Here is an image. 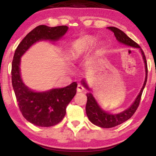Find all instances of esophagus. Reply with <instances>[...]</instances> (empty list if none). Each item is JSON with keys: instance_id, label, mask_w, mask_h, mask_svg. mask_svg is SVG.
I'll return each instance as SVG.
<instances>
[{"instance_id": "1", "label": "esophagus", "mask_w": 156, "mask_h": 156, "mask_svg": "<svg viewBox=\"0 0 156 156\" xmlns=\"http://www.w3.org/2000/svg\"><path fill=\"white\" fill-rule=\"evenodd\" d=\"M83 89H84L83 87H82L81 85H80V84H78V85L77 86V91H78V92H83Z\"/></svg>"}]
</instances>
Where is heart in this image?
<instances>
[{
  "mask_svg": "<svg viewBox=\"0 0 156 156\" xmlns=\"http://www.w3.org/2000/svg\"><path fill=\"white\" fill-rule=\"evenodd\" d=\"M93 42L94 39L92 38L81 39L76 41L73 44L72 49L69 52V58L71 60H76L89 49Z\"/></svg>",
  "mask_w": 156,
  "mask_h": 156,
  "instance_id": "1",
  "label": "heart"
}]
</instances>
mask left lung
Masks as SVG:
<instances>
[{
  "label": "left lung",
  "instance_id": "obj_1",
  "mask_svg": "<svg viewBox=\"0 0 156 156\" xmlns=\"http://www.w3.org/2000/svg\"><path fill=\"white\" fill-rule=\"evenodd\" d=\"M108 29L112 31L114 33L116 39L119 42H121V43L130 46V47L140 48V51L143 56V59H144V64H145L146 76L144 85H143L139 95L137 96L136 99L133 102L131 106L128 109H126L124 112L117 114H111L109 113L105 112V111L102 110L101 107L99 106V105L96 102L95 99H94L92 94L91 93H87V105H86V112H87V117H88L91 122H92L93 124L97 125V126H99L104 128H113V127H115L117 125H120L122 123L124 122L129 119L133 115L134 113L136 112V109L139 105L141 94H142L143 90H144V87H145L147 83V64L145 55H144V51H142L140 46L136 42H134L133 39L128 37L124 32L119 30V28H115V27H108ZM81 83H83V85L86 88L89 89L84 80H82Z\"/></svg>",
  "mask_w": 156,
  "mask_h": 156
}]
</instances>
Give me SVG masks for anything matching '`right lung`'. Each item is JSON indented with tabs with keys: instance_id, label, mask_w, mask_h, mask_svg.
<instances>
[{
	"instance_id": "obj_1",
	"label": "right lung",
	"mask_w": 156,
	"mask_h": 156,
	"mask_svg": "<svg viewBox=\"0 0 156 156\" xmlns=\"http://www.w3.org/2000/svg\"><path fill=\"white\" fill-rule=\"evenodd\" d=\"M68 27H48L41 25L27 34L17 46L12 65V87L23 116L32 124L40 127L57 125L66 114V108L76 94L77 83L64 88L44 92H35L23 83L20 77V58L33 44L39 40H58L67 31Z\"/></svg>"
}]
</instances>
